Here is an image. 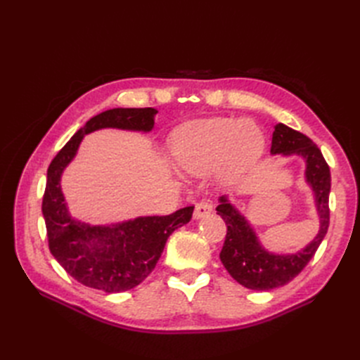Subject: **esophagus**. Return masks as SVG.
<instances>
[{"label":"esophagus","mask_w":360,"mask_h":360,"mask_svg":"<svg viewBox=\"0 0 360 360\" xmlns=\"http://www.w3.org/2000/svg\"><path fill=\"white\" fill-rule=\"evenodd\" d=\"M213 212V204L209 200H201L197 204H195V212H193V217L195 219H201V217L207 216L209 213Z\"/></svg>","instance_id":"obj_1"}]
</instances>
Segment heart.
<instances>
[{"label": "heart", "instance_id": "b5f03b06", "mask_svg": "<svg viewBox=\"0 0 360 360\" xmlns=\"http://www.w3.org/2000/svg\"><path fill=\"white\" fill-rule=\"evenodd\" d=\"M263 146V134L254 123L214 117L181 126L174 135L172 155L193 176L217 167L222 176L231 177L252 165Z\"/></svg>", "mask_w": 360, "mask_h": 360}]
</instances>
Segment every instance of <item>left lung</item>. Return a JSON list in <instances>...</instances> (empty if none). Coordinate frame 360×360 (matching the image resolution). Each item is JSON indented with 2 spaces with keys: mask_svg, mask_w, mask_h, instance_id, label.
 <instances>
[{
  "mask_svg": "<svg viewBox=\"0 0 360 360\" xmlns=\"http://www.w3.org/2000/svg\"><path fill=\"white\" fill-rule=\"evenodd\" d=\"M271 155L291 156L297 155L307 163L304 177L311 184L315 195V205L320 217V231L317 237L302 250L290 255H276L267 252L258 242L252 226L238 213L236 207L226 200L219 198L216 212L226 224V236L221 250V261L225 269L238 284L257 291H267L288 284L307 267L317 252L323 238L328 233L330 210V169L324 160L320 148L307 135L285 124H276L271 136Z\"/></svg>",
  "mask_w": 360,
  "mask_h": 360,
  "instance_id": "8db88e82",
  "label": "left lung"
}]
</instances>
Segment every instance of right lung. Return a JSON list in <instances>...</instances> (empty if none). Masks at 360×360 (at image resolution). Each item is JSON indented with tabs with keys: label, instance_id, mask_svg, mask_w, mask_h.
<instances>
[{
	"label": "right lung",
	"instance_id": "add662e5",
	"mask_svg": "<svg viewBox=\"0 0 360 360\" xmlns=\"http://www.w3.org/2000/svg\"><path fill=\"white\" fill-rule=\"evenodd\" d=\"M156 114L155 108H114L96 115L70 138L48 168L41 212L49 250L61 267L85 287L120 292L139 285L156 267L168 237L191 221L193 205L168 216H144L111 226H96L70 217L64 202L61 174L75 158L84 135L105 127L150 132Z\"/></svg>",
	"mask_w": 360,
	"mask_h": 360
}]
</instances>
